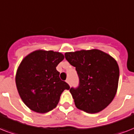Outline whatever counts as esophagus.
Listing matches in <instances>:
<instances>
[{
    "label": "esophagus",
    "mask_w": 134,
    "mask_h": 134,
    "mask_svg": "<svg viewBox=\"0 0 134 134\" xmlns=\"http://www.w3.org/2000/svg\"><path fill=\"white\" fill-rule=\"evenodd\" d=\"M66 82H67V83L69 84V79H67L66 80Z\"/></svg>",
    "instance_id": "1"
}]
</instances>
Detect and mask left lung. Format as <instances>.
<instances>
[{
  "mask_svg": "<svg viewBox=\"0 0 134 134\" xmlns=\"http://www.w3.org/2000/svg\"><path fill=\"white\" fill-rule=\"evenodd\" d=\"M65 56L79 76V88L69 89L76 107L88 113L106 108L118 88L120 69L115 59L96 48L67 52Z\"/></svg>",
  "mask_w": 134,
  "mask_h": 134,
  "instance_id": "1",
  "label": "left lung"
}]
</instances>
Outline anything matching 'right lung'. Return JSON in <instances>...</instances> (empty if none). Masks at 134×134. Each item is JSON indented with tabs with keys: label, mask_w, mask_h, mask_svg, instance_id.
<instances>
[{
	"label": "right lung",
	"mask_w": 134,
	"mask_h": 134,
	"mask_svg": "<svg viewBox=\"0 0 134 134\" xmlns=\"http://www.w3.org/2000/svg\"><path fill=\"white\" fill-rule=\"evenodd\" d=\"M64 58L60 52L39 49L21 60L16 73V86L21 99L30 110L39 113L53 110L58 104L61 94L69 89L56 70Z\"/></svg>",
	"instance_id": "obj_1"
}]
</instances>
